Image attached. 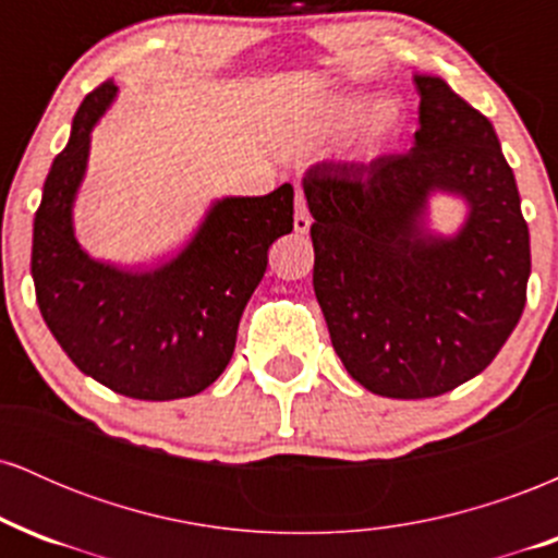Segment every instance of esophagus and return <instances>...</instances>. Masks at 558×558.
<instances>
[{
	"instance_id": "esophagus-1",
	"label": "esophagus",
	"mask_w": 558,
	"mask_h": 558,
	"mask_svg": "<svg viewBox=\"0 0 558 558\" xmlns=\"http://www.w3.org/2000/svg\"><path fill=\"white\" fill-rule=\"evenodd\" d=\"M310 228H312V217H310V209H306L304 191L296 189V215H293V230H296V233H310Z\"/></svg>"
}]
</instances>
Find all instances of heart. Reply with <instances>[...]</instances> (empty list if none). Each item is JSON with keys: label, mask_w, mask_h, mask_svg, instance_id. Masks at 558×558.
Returning <instances> with one entry per match:
<instances>
[{"label": "heart", "mask_w": 558, "mask_h": 558, "mask_svg": "<svg viewBox=\"0 0 558 558\" xmlns=\"http://www.w3.org/2000/svg\"><path fill=\"white\" fill-rule=\"evenodd\" d=\"M403 123V105L399 96H377L367 99L362 92H343L325 99L310 118L291 125L283 136L288 151H304L323 141L338 138L349 128L356 125L354 146L360 155H377L383 151Z\"/></svg>", "instance_id": "obj_1"}]
</instances>
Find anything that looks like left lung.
<instances>
[{"label": "left lung", "instance_id": "obj_1", "mask_svg": "<svg viewBox=\"0 0 558 558\" xmlns=\"http://www.w3.org/2000/svg\"><path fill=\"white\" fill-rule=\"evenodd\" d=\"M420 131L407 155L304 172L315 296L360 386L430 399L483 373L527 301L530 230L490 120L446 81L414 75ZM435 190L471 207L457 236L424 228Z\"/></svg>", "mask_w": 558, "mask_h": 558}]
</instances>
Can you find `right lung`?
Masks as SVG:
<instances>
[{"mask_svg":"<svg viewBox=\"0 0 558 558\" xmlns=\"http://www.w3.org/2000/svg\"><path fill=\"white\" fill-rule=\"evenodd\" d=\"M118 86L83 99L54 157L34 220L36 301L57 343L83 375L114 393L172 401L202 393L228 367L246 301L267 270V248L293 230V185L213 204L178 257L146 272L88 257L73 233L96 120Z\"/></svg>","mask_w":558,"mask_h":558,"instance_id":"add662e5","label":"right lung"}]
</instances>
